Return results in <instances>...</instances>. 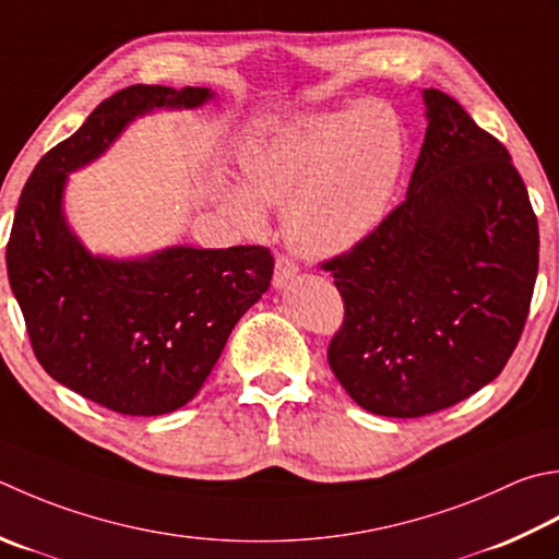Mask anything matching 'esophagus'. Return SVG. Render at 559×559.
<instances>
[{
    "mask_svg": "<svg viewBox=\"0 0 559 559\" xmlns=\"http://www.w3.org/2000/svg\"><path fill=\"white\" fill-rule=\"evenodd\" d=\"M295 278H298V266H295V261L288 257H278L276 269H273V288L283 290Z\"/></svg>",
    "mask_w": 559,
    "mask_h": 559,
    "instance_id": "obj_1",
    "label": "esophagus"
}]
</instances>
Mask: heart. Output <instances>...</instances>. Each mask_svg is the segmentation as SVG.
Instances as JSON below:
<instances>
[{
  "label": "heart",
  "mask_w": 559,
  "mask_h": 559,
  "mask_svg": "<svg viewBox=\"0 0 559 559\" xmlns=\"http://www.w3.org/2000/svg\"><path fill=\"white\" fill-rule=\"evenodd\" d=\"M404 164L395 108L358 102L271 126L239 157L242 186L221 201L239 225L264 227V207L286 211V239L302 259L332 261L376 233Z\"/></svg>",
  "instance_id": "obj_1"
}]
</instances>
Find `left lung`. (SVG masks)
<instances>
[{"instance_id":"obj_1","label":"left lung","mask_w":559,"mask_h":559,"mask_svg":"<svg viewBox=\"0 0 559 559\" xmlns=\"http://www.w3.org/2000/svg\"><path fill=\"white\" fill-rule=\"evenodd\" d=\"M404 199L366 242L324 261L344 298L336 380L380 417H426L504 370L538 276V217L507 147L439 90Z\"/></svg>"}]
</instances>
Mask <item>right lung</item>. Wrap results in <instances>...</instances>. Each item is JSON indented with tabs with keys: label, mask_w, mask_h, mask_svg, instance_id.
Returning <instances> with one entry per match:
<instances>
[{
	"label": "right lung",
	"mask_w": 559,
	"mask_h": 559,
	"mask_svg": "<svg viewBox=\"0 0 559 559\" xmlns=\"http://www.w3.org/2000/svg\"><path fill=\"white\" fill-rule=\"evenodd\" d=\"M213 96L205 86L159 84L108 96L36 164L11 225L9 286L38 364L128 417H159L195 397L239 317L269 290L273 257L266 247L183 245L138 259L92 254L64 217V186L135 118L199 108Z\"/></svg>",
	"instance_id": "1"
}]
</instances>
